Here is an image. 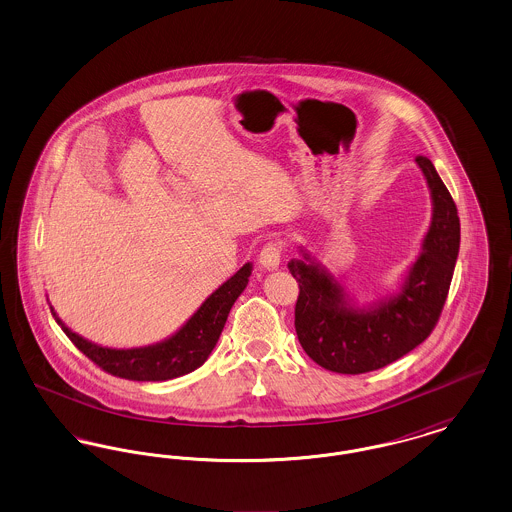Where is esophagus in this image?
<instances>
[{"mask_svg": "<svg viewBox=\"0 0 512 512\" xmlns=\"http://www.w3.org/2000/svg\"><path fill=\"white\" fill-rule=\"evenodd\" d=\"M280 253H282V242L278 240H272L268 242L263 249H261V255H259V263L265 270H276L280 267Z\"/></svg>", "mask_w": 512, "mask_h": 512, "instance_id": "esophagus-1", "label": "esophagus"}]
</instances>
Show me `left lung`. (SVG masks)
<instances>
[{"label": "left lung", "instance_id": "8db88e82", "mask_svg": "<svg viewBox=\"0 0 512 512\" xmlns=\"http://www.w3.org/2000/svg\"><path fill=\"white\" fill-rule=\"evenodd\" d=\"M432 197V220L399 290L359 305L303 245L288 268L299 284L295 332L317 365L363 374L401 359L430 336L445 305L461 245L457 205L436 167L416 157Z\"/></svg>", "mask_w": 512, "mask_h": 512}]
</instances>
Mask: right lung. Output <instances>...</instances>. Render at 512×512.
Wrapping results in <instances>:
<instances>
[{"instance_id":"right-lung-1","label":"right lung","mask_w":512,"mask_h":512,"mask_svg":"<svg viewBox=\"0 0 512 512\" xmlns=\"http://www.w3.org/2000/svg\"><path fill=\"white\" fill-rule=\"evenodd\" d=\"M251 270L253 265L245 263L232 278L219 286V290H215L201 303V307L188 318V322L180 330H176L167 340L157 341L146 347L113 349L92 343L78 336L69 326H65V322L57 317L51 305L49 309L57 324L69 336V340L105 372L136 382L172 380L192 372L209 359L211 351L219 341L232 305L249 282Z\"/></svg>"}]
</instances>
